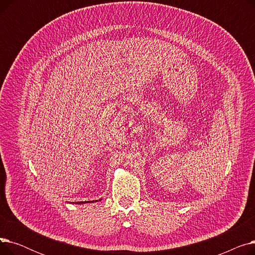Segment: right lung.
I'll use <instances>...</instances> for the list:
<instances>
[{
	"mask_svg": "<svg viewBox=\"0 0 255 255\" xmlns=\"http://www.w3.org/2000/svg\"><path fill=\"white\" fill-rule=\"evenodd\" d=\"M85 203H88V202H79V203H77V204H85Z\"/></svg>",
	"mask_w": 255,
	"mask_h": 255,
	"instance_id": "obj_1",
	"label": "right lung"
}]
</instances>
